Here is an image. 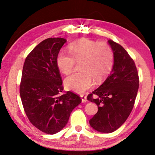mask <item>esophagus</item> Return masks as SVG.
I'll use <instances>...</instances> for the list:
<instances>
[{
  "mask_svg": "<svg viewBox=\"0 0 155 155\" xmlns=\"http://www.w3.org/2000/svg\"><path fill=\"white\" fill-rule=\"evenodd\" d=\"M81 101L82 103H85V102L87 101V97L86 96H84V95H81Z\"/></svg>",
  "mask_w": 155,
  "mask_h": 155,
  "instance_id": "1",
  "label": "esophagus"
}]
</instances>
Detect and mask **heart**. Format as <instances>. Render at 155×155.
Masks as SVG:
<instances>
[{"instance_id":"obj_1","label":"heart","mask_w":155,"mask_h":155,"mask_svg":"<svg viewBox=\"0 0 155 155\" xmlns=\"http://www.w3.org/2000/svg\"><path fill=\"white\" fill-rule=\"evenodd\" d=\"M71 56L60 52L56 58L59 70L69 74L74 70L75 61L82 60V71L67 77L64 80L66 87L83 93L95 85V80L101 81L110 74L114 64V53L108 44L83 39L71 43L69 47Z\"/></svg>"}]
</instances>
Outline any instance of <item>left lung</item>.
Masks as SVG:
<instances>
[{
    "instance_id": "1",
    "label": "left lung",
    "mask_w": 155,
    "mask_h": 155,
    "mask_svg": "<svg viewBox=\"0 0 155 155\" xmlns=\"http://www.w3.org/2000/svg\"><path fill=\"white\" fill-rule=\"evenodd\" d=\"M108 43L114 53L111 73L99 88L87 96V100L98 107L97 114L89 120L90 126L105 134L114 131L126 122L133 109L139 88L138 73L133 59L120 45L110 39Z\"/></svg>"
}]
</instances>
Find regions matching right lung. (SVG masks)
<instances>
[{
	"mask_svg": "<svg viewBox=\"0 0 155 155\" xmlns=\"http://www.w3.org/2000/svg\"><path fill=\"white\" fill-rule=\"evenodd\" d=\"M66 42L64 38H48L34 48L26 57L20 93L28 119L41 131L54 134L67 124L71 111L81 103L78 95L63 91L56 58Z\"/></svg>",
	"mask_w": 155,
	"mask_h": 155,
	"instance_id": "1",
	"label": "right lung"
}]
</instances>
